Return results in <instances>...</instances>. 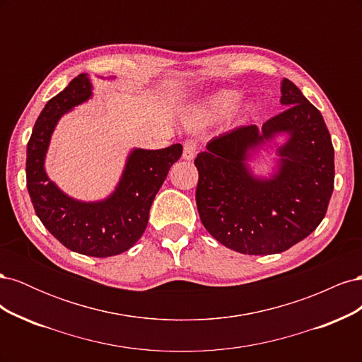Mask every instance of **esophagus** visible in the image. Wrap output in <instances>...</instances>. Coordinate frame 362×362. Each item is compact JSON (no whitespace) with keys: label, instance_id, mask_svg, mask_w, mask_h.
Returning <instances> with one entry per match:
<instances>
[{"label":"esophagus","instance_id":"34e87169","mask_svg":"<svg viewBox=\"0 0 362 362\" xmlns=\"http://www.w3.org/2000/svg\"><path fill=\"white\" fill-rule=\"evenodd\" d=\"M196 151H198V144H196V141H193V140H187V141H185V144H184L182 158L187 160V161L193 160L194 156H196Z\"/></svg>","mask_w":362,"mask_h":362}]
</instances>
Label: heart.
<instances>
[{
  "label": "heart",
  "mask_w": 362,
  "mask_h": 362,
  "mask_svg": "<svg viewBox=\"0 0 362 362\" xmlns=\"http://www.w3.org/2000/svg\"><path fill=\"white\" fill-rule=\"evenodd\" d=\"M238 100H240V92L234 89H225L221 92H216L192 108L189 115L190 124L205 125L208 122H213L216 119H221L233 110V108L237 105Z\"/></svg>",
  "instance_id": "1"
}]
</instances>
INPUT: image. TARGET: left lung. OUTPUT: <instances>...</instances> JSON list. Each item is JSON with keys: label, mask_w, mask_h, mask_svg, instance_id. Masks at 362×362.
<instances>
[{"label": "left lung", "mask_w": 362, "mask_h": 362, "mask_svg": "<svg viewBox=\"0 0 362 362\" xmlns=\"http://www.w3.org/2000/svg\"><path fill=\"white\" fill-rule=\"evenodd\" d=\"M282 113L261 128L238 127L208 141L194 158L196 205L218 243L247 255L279 254L320 225L334 190V146L322 113L290 80L281 83ZM279 134L288 140L272 179L250 172L251 154Z\"/></svg>", "instance_id": "1"}]
</instances>
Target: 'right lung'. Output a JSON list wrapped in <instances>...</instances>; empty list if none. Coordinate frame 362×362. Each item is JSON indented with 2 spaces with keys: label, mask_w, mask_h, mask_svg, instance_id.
Instances as JSON below:
<instances>
[{
  "label": "right lung",
  "mask_w": 362,
  "mask_h": 362,
  "mask_svg": "<svg viewBox=\"0 0 362 362\" xmlns=\"http://www.w3.org/2000/svg\"><path fill=\"white\" fill-rule=\"evenodd\" d=\"M90 96L92 83L87 74H81L43 107L27 145V189L40 222L64 247L105 258L133 247L145 233L151 205L172 164L180 160L182 146L136 148L108 198L96 202L71 198L48 178L45 157L60 117Z\"/></svg>",
  "instance_id": "right-lung-1"
}]
</instances>
